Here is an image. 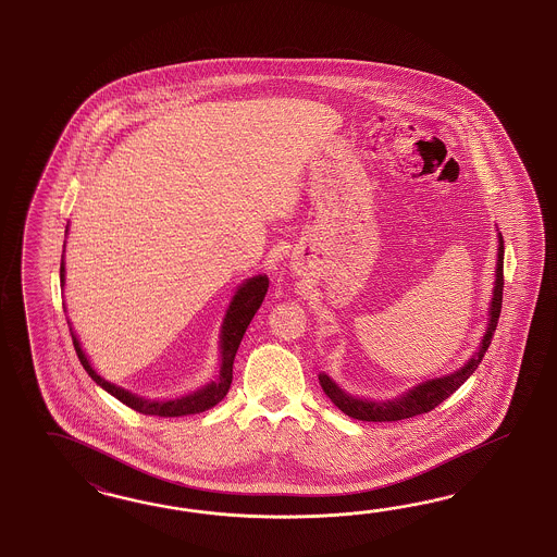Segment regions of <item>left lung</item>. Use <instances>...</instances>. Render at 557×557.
Instances as JSON below:
<instances>
[{"mask_svg":"<svg viewBox=\"0 0 557 557\" xmlns=\"http://www.w3.org/2000/svg\"><path fill=\"white\" fill-rule=\"evenodd\" d=\"M498 263H496V282H494V296H492V306H490V321L488 331L482 338L480 351L473 355L472 359L461 368V370L438 377V380H431L424 382L417 388L408 389V394L394 398V400H386V403H370V400H359L349 394H345L343 389L338 388L337 384L321 373L319 382H321L324 394L331 398V403L337 406L338 410H343L347 417L357 419V421L368 422H392L405 421V419H412L417 414H424L431 412L435 406L441 405L443 400H447L454 392H456L473 371L478 370L480 361L484 354L488 351L490 341L496 331L498 324V317H500V308H503V287H505V273H503V265H505V240L503 236L498 238Z\"/></svg>","mask_w":557,"mask_h":557,"instance_id":"1","label":"left lung"}]
</instances>
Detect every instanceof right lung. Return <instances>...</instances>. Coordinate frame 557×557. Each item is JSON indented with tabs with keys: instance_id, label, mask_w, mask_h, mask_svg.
<instances>
[{
	"instance_id": "add662e5",
	"label": "right lung",
	"mask_w": 557,
	"mask_h": 557,
	"mask_svg": "<svg viewBox=\"0 0 557 557\" xmlns=\"http://www.w3.org/2000/svg\"><path fill=\"white\" fill-rule=\"evenodd\" d=\"M61 282H65V265L61 259ZM270 287V280L268 275H257L247 280L243 286L238 287V292L231 302V308L226 312V319L222 324V335H220V357H222V366H220V377L216 382H210L208 386L202 389L177 398V400H168V403H152V400H145L138 398L135 394L126 392V389L119 388L110 382H106L100 377L96 371L91 370L87 357H85L79 341L71 333L73 337V347L77 351V357L84 366V370L91 375V380L106 389L108 394H112L114 398H119L122 405L131 406L136 412L140 414H149V417H163V419H173V417H186V414H196V412H203L212 406L219 405L220 400L226 396V392L231 388L233 382V363H235L236 349L243 341V335L249 326V322L253 321L255 312L259 310V306L263 304V298L268 294ZM71 331V329H69Z\"/></svg>"
}]
</instances>
